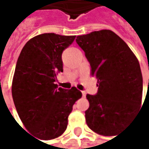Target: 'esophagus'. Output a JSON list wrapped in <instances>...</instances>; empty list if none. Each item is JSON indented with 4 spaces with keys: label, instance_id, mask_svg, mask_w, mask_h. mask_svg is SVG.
I'll list each match as a JSON object with an SVG mask.
<instances>
[{
    "label": "esophagus",
    "instance_id": "34e87169",
    "mask_svg": "<svg viewBox=\"0 0 149 149\" xmlns=\"http://www.w3.org/2000/svg\"><path fill=\"white\" fill-rule=\"evenodd\" d=\"M86 93L85 91H82V96L83 97H86Z\"/></svg>",
    "mask_w": 149,
    "mask_h": 149
}]
</instances>
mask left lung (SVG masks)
Returning a JSON list of instances; mask_svg holds the SVG:
<instances>
[{"instance_id":"1","label":"left lung","mask_w":149,"mask_h":149,"mask_svg":"<svg viewBox=\"0 0 149 149\" xmlns=\"http://www.w3.org/2000/svg\"><path fill=\"white\" fill-rule=\"evenodd\" d=\"M76 42L85 52L99 86L95 95L86 94V124L98 134L116 135L141 109L143 80L139 61L110 30L78 36Z\"/></svg>"}]
</instances>
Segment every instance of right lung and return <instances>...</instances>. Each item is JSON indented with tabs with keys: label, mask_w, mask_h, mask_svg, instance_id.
Instances as JSON below:
<instances>
[{
	"label": "right lung",
	"mask_w": 149,
	"mask_h": 149,
	"mask_svg": "<svg viewBox=\"0 0 149 149\" xmlns=\"http://www.w3.org/2000/svg\"><path fill=\"white\" fill-rule=\"evenodd\" d=\"M76 36L43 33L23 47L12 81L15 107L25 128L40 140H53L67 128L68 116L82 93L56 84L63 72V51Z\"/></svg>",
	"instance_id": "1"
}]
</instances>
